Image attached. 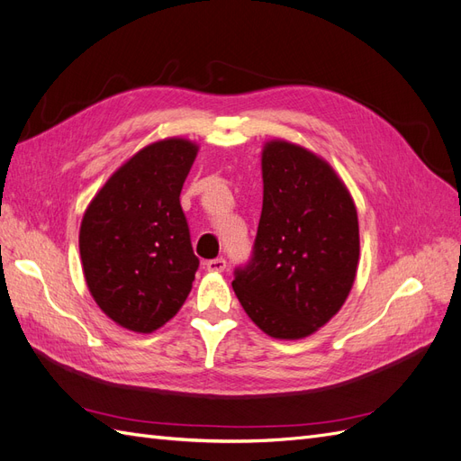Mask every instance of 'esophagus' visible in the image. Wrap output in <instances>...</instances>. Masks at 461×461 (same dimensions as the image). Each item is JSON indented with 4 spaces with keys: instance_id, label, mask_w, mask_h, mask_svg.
<instances>
[{
    "instance_id": "34e87169",
    "label": "esophagus",
    "mask_w": 461,
    "mask_h": 461,
    "mask_svg": "<svg viewBox=\"0 0 461 461\" xmlns=\"http://www.w3.org/2000/svg\"><path fill=\"white\" fill-rule=\"evenodd\" d=\"M203 265H205V269H207V271H212V273H221V271H225V267H227V261L222 259V258H215V259H209V261H205Z\"/></svg>"
}]
</instances>
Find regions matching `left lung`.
<instances>
[{
  "label": "left lung",
  "mask_w": 461,
  "mask_h": 461,
  "mask_svg": "<svg viewBox=\"0 0 461 461\" xmlns=\"http://www.w3.org/2000/svg\"><path fill=\"white\" fill-rule=\"evenodd\" d=\"M261 176L254 256L234 271L232 288L265 334L298 340L329 323L354 286L356 203L323 158L286 140L265 142Z\"/></svg>",
  "instance_id": "8db88e82"
}]
</instances>
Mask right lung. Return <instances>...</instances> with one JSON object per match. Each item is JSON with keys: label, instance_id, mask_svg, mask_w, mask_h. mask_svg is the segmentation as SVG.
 I'll return each instance as SVG.
<instances>
[{"label": "right lung", "instance_id": "add662e5", "mask_svg": "<svg viewBox=\"0 0 461 461\" xmlns=\"http://www.w3.org/2000/svg\"><path fill=\"white\" fill-rule=\"evenodd\" d=\"M198 144H148L107 178L80 222L82 271L94 302L122 329L153 332L183 308L200 259L180 190Z\"/></svg>", "mask_w": 461, "mask_h": 461}]
</instances>
